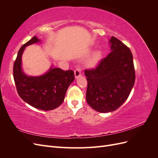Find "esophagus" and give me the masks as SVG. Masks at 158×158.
<instances>
[{
  "label": "esophagus",
  "mask_w": 158,
  "mask_h": 158,
  "mask_svg": "<svg viewBox=\"0 0 158 158\" xmlns=\"http://www.w3.org/2000/svg\"><path fill=\"white\" fill-rule=\"evenodd\" d=\"M74 76L76 78H78L79 76H81V70L80 69H76L74 70Z\"/></svg>",
  "instance_id": "esophagus-1"
}]
</instances>
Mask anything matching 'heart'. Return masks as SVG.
Segmentation results:
<instances>
[{"mask_svg":"<svg viewBox=\"0 0 158 158\" xmlns=\"http://www.w3.org/2000/svg\"><path fill=\"white\" fill-rule=\"evenodd\" d=\"M101 52L99 51H96L95 52H94V55H92V58L90 59L89 61V64L91 66H95L98 64V62L99 61L100 59H101Z\"/></svg>","mask_w":158,"mask_h":158,"instance_id":"1","label":"heart"}]
</instances>
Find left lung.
I'll use <instances>...</instances> for the list:
<instances>
[{"label": "left lung", "mask_w": 158, "mask_h": 158, "mask_svg": "<svg viewBox=\"0 0 158 158\" xmlns=\"http://www.w3.org/2000/svg\"><path fill=\"white\" fill-rule=\"evenodd\" d=\"M111 52L95 69H85L88 81L86 101L100 113L115 111L130 94L135 82L132 54L117 38L109 41Z\"/></svg>", "instance_id": "left-lung-1"}]
</instances>
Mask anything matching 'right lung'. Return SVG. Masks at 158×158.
Listing matches in <instances>:
<instances>
[{"label":"right lung","mask_w":158,"mask_h":158,"mask_svg":"<svg viewBox=\"0 0 158 158\" xmlns=\"http://www.w3.org/2000/svg\"><path fill=\"white\" fill-rule=\"evenodd\" d=\"M40 41L33 37L18 51L13 67L14 80L18 94L23 101L31 106L44 111L58 107L63 102L65 94L74 80L73 70L64 71L51 67L44 75L27 76L22 70V55L26 47Z\"/></svg>","instance_id":"right-lung-1"}]
</instances>
